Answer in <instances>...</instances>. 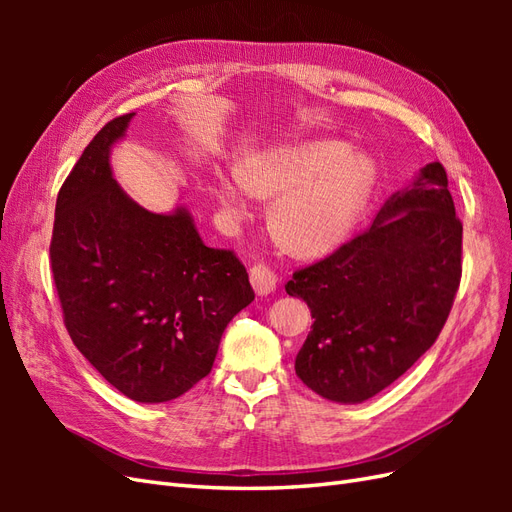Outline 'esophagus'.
<instances>
[{
    "label": "esophagus",
    "mask_w": 512,
    "mask_h": 512,
    "mask_svg": "<svg viewBox=\"0 0 512 512\" xmlns=\"http://www.w3.org/2000/svg\"><path fill=\"white\" fill-rule=\"evenodd\" d=\"M250 282H252L256 294H260V297H265V294H271L275 290L277 277H275V273L267 265H254L250 269Z\"/></svg>",
    "instance_id": "34e87169"
}]
</instances>
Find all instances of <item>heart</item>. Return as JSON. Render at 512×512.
I'll return each instance as SVG.
<instances>
[{
	"label": "heart",
	"instance_id": "b5f03b06",
	"mask_svg": "<svg viewBox=\"0 0 512 512\" xmlns=\"http://www.w3.org/2000/svg\"><path fill=\"white\" fill-rule=\"evenodd\" d=\"M374 181V164L331 138L273 147L239 166V183L247 194L278 196L271 209V226L286 250L301 258L331 254L348 239ZM241 188L235 181L222 179L220 203L241 211Z\"/></svg>",
	"mask_w": 512,
	"mask_h": 512
}]
</instances>
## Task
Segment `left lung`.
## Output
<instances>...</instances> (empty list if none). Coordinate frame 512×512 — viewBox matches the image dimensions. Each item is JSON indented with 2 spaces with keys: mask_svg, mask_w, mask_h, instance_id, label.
Wrapping results in <instances>:
<instances>
[{
  "mask_svg": "<svg viewBox=\"0 0 512 512\" xmlns=\"http://www.w3.org/2000/svg\"><path fill=\"white\" fill-rule=\"evenodd\" d=\"M461 235L446 170L431 162L363 235L294 271L286 292L314 318L294 361L303 384L324 399L361 404L404 376L451 314Z\"/></svg>",
  "mask_w": 512,
  "mask_h": 512,
  "instance_id": "1",
  "label": "left lung"
}]
</instances>
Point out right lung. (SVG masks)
Segmentation results:
<instances>
[{"instance_id":"right-lung-1","label":"right lung","mask_w":512,"mask_h":512,"mask_svg":"<svg viewBox=\"0 0 512 512\" xmlns=\"http://www.w3.org/2000/svg\"><path fill=\"white\" fill-rule=\"evenodd\" d=\"M132 117L108 121L61 185L51 269L74 346L119 393L162 404L209 374L254 290L235 254L203 243L188 209L151 213L121 190L111 149Z\"/></svg>"}]
</instances>
